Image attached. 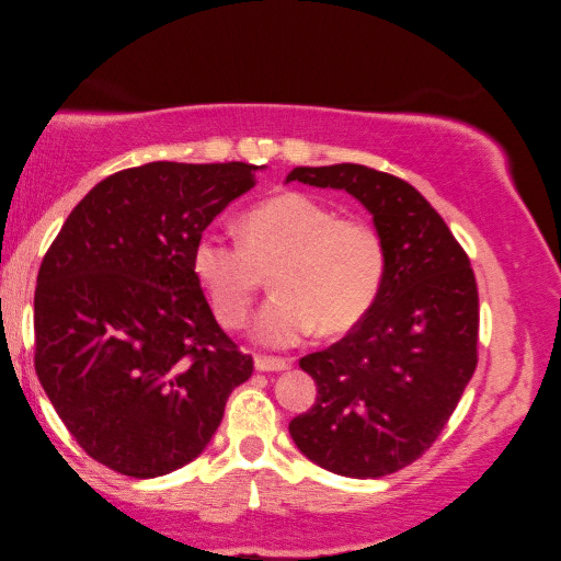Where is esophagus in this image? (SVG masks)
<instances>
[{
	"label": "esophagus",
	"mask_w": 561,
	"mask_h": 561,
	"mask_svg": "<svg viewBox=\"0 0 561 561\" xmlns=\"http://www.w3.org/2000/svg\"><path fill=\"white\" fill-rule=\"evenodd\" d=\"M290 360H283V357H271V355H255V370L261 373H280L288 370Z\"/></svg>",
	"instance_id": "esophagus-1"
}]
</instances>
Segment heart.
I'll return each mask as SVG.
<instances>
[{
  "instance_id": "obj_1",
  "label": "heart",
  "mask_w": 561,
  "mask_h": 561,
  "mask_svg": "<svg viewBox=\"0 0 561 561\" xmlns=\"http://www.w3.org/2000/svg\"><path fill=\"white\" fill-rule=\"evenodd\" d=\"M191 271L226 328L245 323L261 273L271 271L275 296L253 335L265 345H290L313 328L318 335L347 333L370 313L385 280V245L365 220L337 218L323 201L288 191L245 210L238 245L198 236Z\"/></svg>"
}]
</instances>
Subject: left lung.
Listing matches in <instances>:
<instances>
[{
    "mask_svg": "<svg viewBox=\"0 0 561 561\" xmlns=\"http://www.w3.org/2000/svg\"><path fill=\"white\" fill-rule=\"evenodd\" d=\"M286 181L343 188L370 210L385 245L380 296L343 341L300 357L316 405L290 420L293 443L328 472L375 480L430 449L477 367L480 298L462 245L417 188L335 163Z\"/></svg>",
    "mask_w": 561,
    "mask_h": 561,
    "instance_id": "obj_1",
    "label": "left lung"
}]
</instances>
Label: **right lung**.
Returning a JSON list of instances; mask_svg holds the SVG:
<instances>
[{"instance_id": "right-lung-1", "label": "right lung", "mask_w": 561, "mask_h": 561, "mask_svg": "<svg viewBox=\"0 0 561 561\" xmlns=\"http://www.w3.org/2000/svg\"><path fill=\"white\" fill-rule=\"evenodd\" d=\"M263 169V167H261ZM253 163L153 161L96 183L34 290V367L79 447L128 477L204 453L253 357L216 323L191 248L255 186Z\"/></svg>"}]
</instances>
